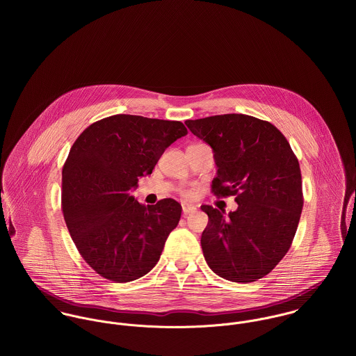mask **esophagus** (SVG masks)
<instances>
[{"label": "esophagus", "instance_id": "34e87169", "mask_svg": "<svg viewBox=\"0 0 356 356\" xmlns=\"http://www.w3.org/2000/svg\"><path fill=\"white\" fill-rule=\"evenodd\" d=\"M197 208L195 207V205H192V204H182V212H184V215H188V213H191V212H195Z\"/></svg>", "mask_w": 356, "mask_h": 356}]
</instances>
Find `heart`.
Listing matches in <instances>:
<instances>
[{
  "label": "heart",
  "instance_id": "1",
  "mask_svg": "<svg viewBox=\"0 0 356 356\" xmlns=\"http://www.w3.org/2000/svg\"><path fill=\"white\" fill-rule=\"evenodd\" d=\"M189 195H191V192H186V193H185V196H189Z\"/></svg>",
  "mask_w": 356,
  "mask_h": 356
}]
</instances>
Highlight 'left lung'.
<instances>
[{
	"instance_id": "left-lung-1",
	"label": "left lung",
	"mask_w": 356,
	"mask_h": 356,
	"mask_svg": "<svg viewBox=\"0 0 356 356\" xmlns=\"http://www.w3.org/2000/svg\"><path fill=\"white\" fill-rule=\"evenodd\" d=\"M213 152L215 196H236L238 208L225 216L202 205L208 225L202 248L209 268L233 282H254L286 254L303 209L298 157L270 122L226 113L185 122Z\"/></svg>"
}]
</instances>
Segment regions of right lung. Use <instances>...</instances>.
I'll return each mask as SVG.
<instances>
[{
	"label": "right lung",
	"instance_id": "1",
	"mask_svg": "<svg viewBox=\"0 0 356 356\" xmlns=\"http://www.w3.org/2000/svg\"><path fill=\"white\" fill-rule=\"evenodd\" d=\"M186 134L181 122L113 115L74 143L63 167L61 209L79 254L104 278L130 282L159 261L182 207L172 199L145 207L130 192Z\"/></svg>",
	"mask_w": 356,
	"mask_h": 356
}]
</instances>
